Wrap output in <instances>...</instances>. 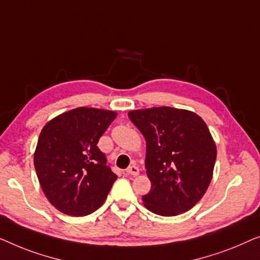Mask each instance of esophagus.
Listing matches in <instances>:
<instances>
[{
  "mask_svg": "<svg viewBox=\"0 0 260 260\" xmlns=\"http://www.w3.org/2000/svg\"><path fill=\"white\" fill-rule=\"evenodd\" d=\"M126 174L129 175V177H135V175L139 174V168L135 165H132L126 170Z\"/></svg>",
  "mask_w": 260,
  "mask_h": 260,
  "instance_id": "1",
  "label": "esophagus"
}]
</instances>
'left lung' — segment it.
I'll use <instances>...</instances> for the list:
<instances>
[{
    "mask_svg": "<svg viewBox=\"0 0 260 260\" xmlns=\"http://www.w3.org/2000/svg\"><path fill=\"white\" fill-rule=\"evenodd\" d=\"M146 140V173L152 188L142 197L153 213L173 217L191 210L213 177L217 147L194 112L153 107L128 112Z\"/></svg>",
    "mask_w": 260,
    "mask_h": 260,
    "instance_id": "obj_1",
    "label": "left lung"
}]
</instances>
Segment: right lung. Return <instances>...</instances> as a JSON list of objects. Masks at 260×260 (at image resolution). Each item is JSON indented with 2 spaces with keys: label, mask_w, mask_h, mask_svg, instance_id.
<instances>
[{
  "label": "right lung",
  "mask_w": 260,
  "mask_h": 260,
  "mask_svg": "<svg viewBox=\"0 0 260 260\" xmlns=\"http://www.w3.org/2000/svg\"><path fill=\"white\" fill-rule=\"evenodd\" d=\"M118 113L78 107L49 120L40 133L34 166L48 202L73 217L93 213L105 203L116 175L98 147Z\"/></svg>",
  "instance_id": "obj_1"
}]
</instances>
